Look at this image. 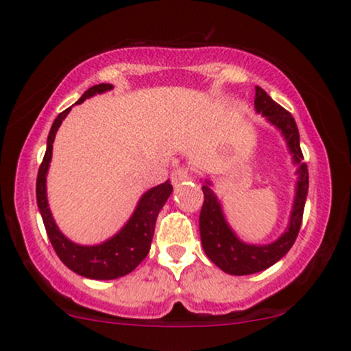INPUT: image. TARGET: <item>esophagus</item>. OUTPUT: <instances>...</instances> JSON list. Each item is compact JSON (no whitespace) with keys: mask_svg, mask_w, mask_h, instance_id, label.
Here are the masks:
<instances>
[{"mask_svg":"<svg viewBox=\"0 0 351 351\" xmlns=\"http://www.w3.org/2000/svg\"><path fill=\"white\" fill-rule=\"evenodd\" d=\"M189 180V170L184 167H176L175 170L171 171V183L173 184H180L181 181Z\"/></svg>","mask_w":351,"mask_h":351,"instance_id":"obj_1","label":"esophagus"}]
</instances>
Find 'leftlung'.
I'll use <instances>...</instances> for the list:
<instances>
[{"mask_svg":"<svg viewBox=\"0 0 351 351\" xmlns=\"http://www.w3.org/2000/svg\"><path fill=\"white\" fill-rule=\"evenodd\" d=\"M254 106L257 113H263L274 126H277L285 136L288 149L293 154L295 163H298V184H296V196L293 210L290 215V225L287 232L277 241L265 246L246 245L239 241L237 234L232 232L225 221L220 202L217 201L214 191L208 188V181L202 186L204 204L199 215V230H201L202 247L208 259L220 267L223 272L232 275H250L265 270L280 261L283 256L293 246L296 237L300 233L301 220H303L304 202L308 196L309 173L306 163H303V152L300 147V132L296 128L295 118L283 106L274 101L261 87H256Z\"/></svg>","mask_w":351,"mask_h":351,"instance_id":"8db88e82","label":"left lung"}]
</instances>
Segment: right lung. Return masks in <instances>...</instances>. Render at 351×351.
<instances>
[{
  "label": "right lung",
  "instance_id": "1",
  "mask_svg": "<svg viewBox=\"0 0 351 351\" xmlns=\"http://www.w3.org/2000/svg\"><path fill=\"white\" fill-rule=\"evenodd\" d=\"M112 84H99V86L90 87L88 90L84 92V95L77 100V104H82L88 97L112 90ZM69 110L71 106L58 114L55 121H53L50 134H48L47 152L37 175V204L48 238H50L53 250H55L58 257L61 259V263L73 270V272L82 275V277L94 278V280H113V278L123 277V275L132 272L145 259V256L149 254L150 243H152L154 238L155 221H157L158 212H160L163 204L170 197L173 186L170 184V181H165V183L149 189L141 197L130 221L113 238L106 239L101 245L81 246L69 241L58 230L55 220H53L50 208H48L45 184L47 171L51 160L53 141H55L58 128L63 123Z\"/></svg>",
  "mask_w": 351,
  "mask_h": 351
}]
</instances>
